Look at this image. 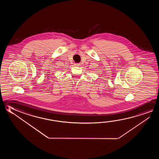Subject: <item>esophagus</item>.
Here are the masks:
<instances>
[{
    "mask_svg": "<svg viewBox=\"0 0 159 159\" xmlns=\"http://www.w3.org/2000/svg\"><path fill=\"white\" fill-rule=\"evenodd\" d=\"M80 64H79V63H77V64H75V66H80Z\"/></svg>",
    "mask_w": 159,
    "mask_h": 159,
    "instance_id": "obj_1",
    "label": "esophagus"
}]
</instances>
